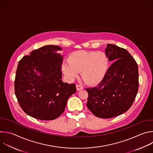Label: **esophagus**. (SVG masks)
<instances>
[{
    "mask_svg": "<svg viewBox=\"0 0 153 153\" xmlns=\"http://www.w3.org/2000/svg\"><path fill=\"white\" fill-rule=\"evenodd\" d=\"M76 89H77V91H80V90H82L83 89V87L81 85H76Z\"/></svg>",
    "mask_w": 153,
    "mask_h": 153,
    "instance_id": "1",
    "label": "esophagus"
}]
</instances>
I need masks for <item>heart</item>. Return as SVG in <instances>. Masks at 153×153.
I'll return each mask as SVG.
<instances>
[{
  "label": "heart",
  "mask_w": 153,
  "mask_h": 153,
  "mask_svg": "<svg viewBox=\"0 0 153 153\" xmlns=\"http://www.w3.org/2000/svg\"><path fill=\"white\" fill-rule=\"evenodd\" d=\"M109 67V59L102 52L78 50L71 53L68 62H64L62 70L67 78L72 81L81 71L84 81L96 85L105 78Z\"/></svg>",
  "instance_id": "obj_1"
}]
</instances>
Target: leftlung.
Listing matches in <instances>:
<instances>
[{
	"label": "left lung",
	"instance_id": "1",
	"mask_svg": "<svg viewBox=\"0 0 153 153\" xmlns=\"http://www.w3.org/2000/svg\"><path fill=\"white\" fill-rule=\"evenodd\" d=\"M105 53L114 62L98 86L86 89V105L95 116L111 118L131 106L138 91L139 73L136 62L127 50L108 44Z\"/></svg>",
	"mask_w": 153,
	"mask_h": 153
}]
</instances>
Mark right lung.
<instances>
[{
	"mask_svg": "<svg viewBox=\"0 0 153 153\" xmlns=\"http://www.w3.org/2000/svg\"><path fill=\"white\" fill-rule=\"evenodd\" d=\"M57 45L33 50L19 62L15 94L23 111L41 120H53L64 111L69 97L76 92L74 83L62 81L63 56Z\"/></svg>",
	"mask_w": 153,
	"mask_h": 153,
	"instance_id": "obj_1",
	"label": "right lung"
}]
</instances>
